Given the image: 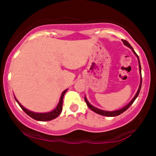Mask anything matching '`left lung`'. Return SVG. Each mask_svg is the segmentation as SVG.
<instances>
[{
  "label": "left lung",
  "instance_id": "obj_1",
  "mask_svg": "<svg viewBox=\"0 0 156 156\" xmlns=\"http://www.w3.org/2000/svg\"><path fill=\"white\" fill-rule=\"evenodd\" d=\"M122 42L123 44H125V46H127V47H128L129 48H130L131 49V51H133V53L135 54L136 56L137 57V59H138V62H139V73H140V76H141V80H140V84H139V89H138L137 92L136 93L135 96L133 97V99L130 101L129 103H128L126 105H125L123 108H122L120 109H118V110H116V111H112V112H108V111H104V110H101V109H99L98 108H96V107L93 106V105L92 104H90V103L88 101V100H87V97H84V100H85V102L86 103H87V106L89 107V108L91 109V110H92L93 112L97 113V114H101V115H103V116H105V117H116V116H118L119 115V114H121L122 113H123L124 112H125V111L127 110L129 107L132 104H133V103L134 101H135V100L136 99V98L138 97V95H139V92H140L141 90V80H142V79H141V64H140V62H139V56H138V55L136 53V52L134 51L133 48L131 47V45L128 43V42H127L126 40H124V39H122Z\"/></svg>",
  "mask_w": 156,
  "mask_h": 156
}]
</instances>
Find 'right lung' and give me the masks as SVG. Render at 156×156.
Masks as SVG:
<instances>
[{
  "label": "right lung",
  "mask_w": 156,
  "mask_h": 156,
  "mask_svg": "<svg viewBox=\"0 0 156 156\" xmlns=\"http://www.w3.org/2000/svg\"><path fill=\"white\" fill-rule=\"evenodd\" d=\"M67 91V89H65V90L62 93V95L60 97L59 102H58L57 106L55 107L53 111H51V112H49L38 113V112H31V111L28 110V109L25 108V107H23V105L19 103V101H17V98H16L15 97V101H17V103H18L20 106L21 107V108H22L23 110L24 111V112H26L28 116H29V117H31V118H33V119H34L36 120H38V121H50V120H52V119H55V118H56L57 117H58L59 114H61V112H62L64 95Z\"/></svg>",
  "instance_id": "add662e5"
}]
</instances>
